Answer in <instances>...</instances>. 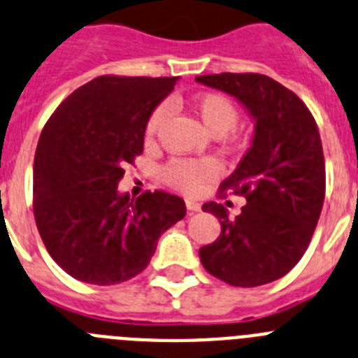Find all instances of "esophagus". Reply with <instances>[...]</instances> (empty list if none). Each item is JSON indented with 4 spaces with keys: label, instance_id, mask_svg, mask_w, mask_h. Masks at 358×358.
Here are the masks:
<instances>
[{
    "label": "esophagus",
    "instance_id": "obj_1",
    "mask_svg": "<svg viewBox=\"0 0 358 358\" xmlns=\"http://www.w3.org/2000/svg\"><path fill=\"white\" fill-rule=\"evenodd\" d=\"M185 207H187V210H189V214H194V212L201 210V205L196 201H192V199H187Z\"/></svg>",
    "mask_w": 358,
    "mask_h": 358
}]
</instances>
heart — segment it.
I'll return each mask as SVG.
<instances>
[{
    "mask_svg": "<svg viewBox=\"0 0 358 358\" xmlns=\"http://www.w3.org/2000/svg\"><path fill=\"white\" fill-rule=\"evenodd\" d=\"M191 108L198 119L214 137L228 134L239 123V108L228 96L219 92H205L192 98ZM167 108L164 105L151 112L144 128V139L148 144L155 141ZM219 173V164L214 159H173L160 169V176L167 185L185 192H194L201 183L215 178Z\"/></svg>",
    "mask_w": 358,
    "mask_h": 358,
    "instance_id": "1",
    "label": "heart"
}]
</instances>
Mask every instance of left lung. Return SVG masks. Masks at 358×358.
Masks as SVG:
<instances>
[{
	"mask_svg": "<svg viewBox=\"0 0 358 358\" xmlns=\"http://www.w3.org/2000/svg\"><path fill=\"white\" fill-rule=\"evenodd\" d=\"M239 99L255 119V137L237 169L219 185L246 198L230 221L221 203L203 210L221 223V235L199 248L203 267L235 287H257L287 275L303 257L324 201L323 144L314 115L276 80L259 73L196 76Z\"/></svg>",
	"mask_w": 358,
	"mask_h": 358,
	"instance_id": "left-lung-1",
	"label": "left lung"
}]
</instances>
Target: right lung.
I'll return each mask as SVG.
<instances>
[{"instance_id": "add662e5", "label": "right lung", "mask_w": 358, "mask_h": 358, "mask_svg": "<svg viewBox=\"0 0 358 358\" xmlns=\"http://www.w3.org/2000/svg\"><path fill=\"white\" fill-rule=\"evenodd\" d=\"M176 78L103 75L67 96L44 124L34 164V215L67 275L115 285L143 273L159 237L185 217L182 198L119 194L124 167L144 150V128Z\"/></svg>"}]
</instances>
